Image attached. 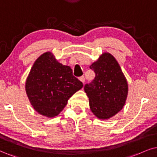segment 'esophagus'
Segmentation results:
<instances>
[{
  "label": "esophagus",
  "mask_w": 157,
  "mask_h": 157,
  "mask_svg": "<svg viewBox=\"0 0 157 157\" xmlns=\"http://www.w3.org/2000/svg\"><path fill=\"white\" fill-rule=\"evenodd\" d=\"M80 80L81 81V82H82V83L85 82V77L84 76H81L80 77Z\"/></svg>",
  "instance_id": "esophagus-1"
}]
</instances>
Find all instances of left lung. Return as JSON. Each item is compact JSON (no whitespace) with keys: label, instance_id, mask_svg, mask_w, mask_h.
I'll return each instance as SVG.
<instances>
[{"label":"left lung","instance_id":"left-lung-1","mask_svg":"<svg viewBox=\"0 0 157 157\" xmlns=\"http://www.w3.org/2000/svg\"><path fill=\"white\" fill-rule=\"evenodd\" d=\"M90 69L96 77L85 85L90 109L99 119H109L122 109L128 96V82L116 59L105 53Z\"/></svg>","mask_w":157,"mask_h":157}]
</instances>
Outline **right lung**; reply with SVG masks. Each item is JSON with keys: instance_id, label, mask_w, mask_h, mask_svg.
<instances>
[{"instance_id": "add662e5", "label": "right lung", "mask_w": 157, "mask_h": 157, "mask_svg": "<svg viewBox=\"0 0 157 157\" xmlns=\"http://www.w3.org/2000/svg\"><path fill=\"white\" fill-rule=\"evenodd\" d=\"M83 87L72 69L56 60L50 52L41 55L32 67L26 92L39 114L48 117L58 115L71 96Z\"/></svg>"}]
</instances>
